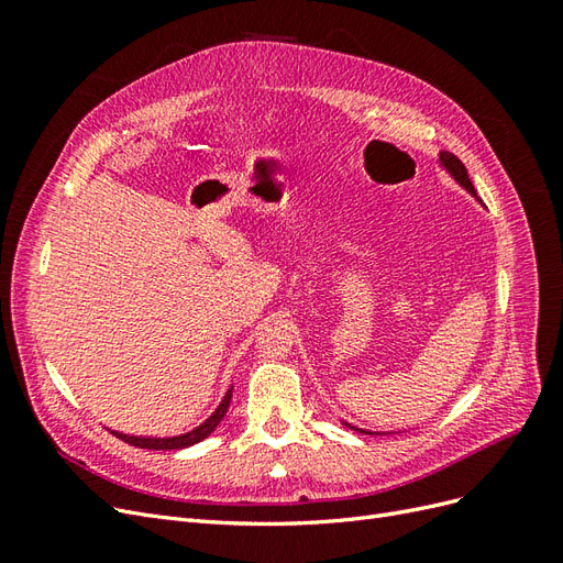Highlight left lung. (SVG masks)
I'll return each instance as SVG.
<instances>
[{
    "mask_svg": "<svg viewBox=\"0 0 563 563\" xmlns=\"http://www.w3.org/2000/svg\"><path fill=\"white\" fill-rule=\"evenodd\" d=\"M439 159H441V164H444L446 168H449V174L465 187L467 192H472V195H476V190H474V185H472V180H470V176H467V168H465V164L460 162L455 155H451V152H441L439 155ZM350 430H356V432H364V430H360V428H354V424H350V422H345ZM364 434H371V432H364Z\"/></svg>",
    "mask_w": 563,
    "mask_h": 563,
    "instance_id": "1",
    "label": "left lung"
}]
</instances>
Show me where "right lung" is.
Here are the masks:
<instances>
[{
  "label": "right lung",
  "mask_w": 563,
  "mask_h": 563,
  "mask_svg": "<svg viewBox=\"0 0 563 563\" xmlns=\"http://www.w3.org/2000/svg\"><path fill=\"white\" fill-rule=\"evenodd\" d=\"M230 399H232V387L228 389V395L223 397V401H220V406L213 411V416L209 420H203L199 428H195L192 432H185L180 437H129V434H122V432H112L114 437H119L122 441H126V444L131 446H139V449H155V451H176V449H185V446H192L197 444V441L207 439L216 428L218 422L225 418L228 413V406H230Z\"/></svg>",
  "instance_id": "1"
}]
</instances>
